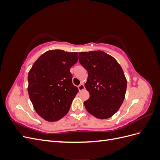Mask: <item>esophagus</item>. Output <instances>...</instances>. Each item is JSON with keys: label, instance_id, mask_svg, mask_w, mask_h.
Returning a JSON list of instances; mask_svg holds the SVG:
<instances>
[{"label": "esophagus", "instance_id": "esophagus-1", "mask_svg": "<svg viewBox=\"0 0 160 160\" xmlns=\"http://www.w3.org/2000/svg\"><path fill=\"white\" fill-rule=\"evenodd\" d=\"M78 89H79V91H81L84 90V89H85V86H84V85H83V83L80 84V85L78 86Z\"/></svg>", "mask_w": 160, "mask_h": 160}]
</instances>
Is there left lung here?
Returning a JSON list of instances; mask_svg holds the SVG:
<instances>
[{"instance_id": "1", "label": "left lung", "mask_w": 160, "mask_h": 160, "mask_svg": "<svg viewBox=\"0 0 160 160\" xmlns=\"http://www.w3.org/2000/svg\"><path fill=\"white\" fill-rule=\"evenodd\" d=\"M79 61L88 72L85 83L90 97L84 102L88 112L105 119L113 116L125 99L127 79L114 57L102 51L79 52Z\"/></svg>"}]
</instances>
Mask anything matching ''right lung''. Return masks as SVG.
<instances>
[{"label":"right lung","instance_id":"right-lung-1","mask_svg":"<svg viewBox=\"0 0 160 160\" xmlns=\"http://www.w3.org/2000/svg\"><path fill=\"white\" fill-rule=\"evenodd\" d=\"M78 52L50 50L34 62L28 75V93L33 108L47 122H56L68 113L79 89L72 83L70 69Z\"/></svg>","mask_w":160,"mask_h":160}]
</instances>
